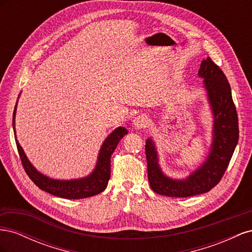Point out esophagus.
Instances as JSON below:
<instances>
[{"label":"esophagus","instance_id":"obj_1","mask_svg":"<svg viewBox=\"0 0 252 252\" xmlns=\"http://www.w3.org/2000/svg\"><path fill=\"white\" fill-rule=\"evenodd\" d=\"M148 124V120L146 117L139 116L133 120V126L135 129H142L145 128Z\"/></svg>","mask_w":252,"mask_h":252}]
</instances>
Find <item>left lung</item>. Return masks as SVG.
Here are the masks:
<instances>
[{
  "label": "left lung",
  "instance_id": "left-lung-1",
  "mask_svg": "<svg viewBox=\"0 0 252 252\" xmlns=\"http://www.w3.org/2000/svg\"><path fill=\"white\" fill-rule=\"evenodd\" d=\"M199 77L212 113V142L205 161L185 179L166 175L158 163L155 141L146 140L148 181L155 192L172 197H187L208 192L224 175L239 141V121L231 88L224 72L208 57L203 60Z\"/></svg>",
  "mask_w": 252,
  "mask_h": 252
}]
</instances>
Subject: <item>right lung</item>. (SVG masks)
<instances>
[{"instance_id": "obj_1", "label": "right lung", "mask_w": 252, "mask_h": 252, "mask_svg": "<svg viewBox=\"0 0 252 252\" xmlns=\"http://www.w3.org/2000/svg\"><path fill=\"white\" fill-rule=\"evenodd\" d=\"M17 105L16 107H14L12 118L14 139H16V144L23 167H24L28 177L32 179V181L37 187L50 194L68 200L85 199V197L94 196L104 191L105 188L107 187L108 181L110 179V158L113 154L114 149L117 148L119 142L122 140L123 136H125L128 133L125 127L116 128L107 138L105 139L100 151H98L94 169L88 175L80 179L56 180L43 174L39 170H36L35 167L30 163L24 150H23L22 146L20 145L16 134Z\"/></svg>"}]
</instances>
